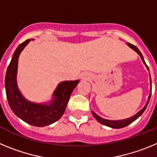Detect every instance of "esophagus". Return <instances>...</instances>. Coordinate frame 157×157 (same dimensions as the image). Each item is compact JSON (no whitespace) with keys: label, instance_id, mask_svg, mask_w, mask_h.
Listing matches in <instances>:
<instances>
[{"label":"esophagus","instance_id":"esophagus-1","mask_svg":"<svg viewBox=\"0 0 157 157\" xmlns=\"http://www.w3.org/2000/svg\"><path fill=\"white\" fill-rule=\"evenodd\" d=\"M80 78L82 80H89L90 78V75L88 74V73H83L80 76Z\"/></svg>","mask_w":157,"mask_h":157}]
</instances>
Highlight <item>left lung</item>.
<instances>
[{"label": "left lung", "mask_w": 157, "mask_h": 157, "mask_svg": "<svg viewBox=\"0 0 157 157\" xmlns=\"http://www.w3.org/2000/svg\"><path fill=\"white\" fill-rule=\"evenodd\" d=\"M127 45H129V47H130L131 48H133L135 52H138V54L140 56H141V59H142V61H143V63H145V66H146L147 69L149 70V67H148V66L146 65V63H145V60H144V58H143V56H142V54L141 53V52L139 51V49H138L137 47L135 46V45H132V44H130V43H127ZM152 82H151V78H150V86H151V92H150V94H149V98H148V101H147L146 105H145V107H144L143 109H141V111H139V112L137 113V114H135L134 116H131V117L128 118V119H126V120H105V119H103V118H101V116H99L98 115H97L95 113V112H92L93 115H94V116L95 117V119L97 120H98L99 123H102V124H104V125L107 126V127H112V128H116V129H120V128H123V127H127V125H129L130 123H131L132 122H134V120H136L137 119H138L139 116H141V114L143 113L144 112H145V109H146L147 105H148V104H149V100H150V97H151V93H152Z\"/></svg>", "instance_id": "8db88e82"}]
</instances>
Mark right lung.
<instances>
[{"instance_id":"obj_1","label":"right lung","mask_w":157,"mask_h":157,"mask_svg":"<svg viewBox=\"0 0 157 157\" xmlns=\"http://www.w3.org/2000/svg\"><path fill=\"white\" fill-rule=\"evenodd\" d=\"M30 41V39H27L21 43L14 52L5 75V90L12 112L30 125L41 127L50 125L60 119L72 91L79 81H64L59 83L53 93V100L47 105L33 103L25 99L17 86L16 74L19 54Z\"/></svg>"}]
</instances>
